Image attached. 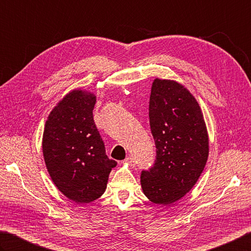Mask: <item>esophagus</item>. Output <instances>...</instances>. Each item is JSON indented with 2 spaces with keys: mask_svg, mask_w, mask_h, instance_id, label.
I'll use <instances>...</instances> for the list:
<instances>
[{
  "mask_svg": "<svg viewBox=\"0 0 251 251\" xmlns=\"http://www.w3.org/2000/svg\"><path fill=\"white\" fill-rule=\"evenodd\" d=\"M124 163H126V164H127V165H130L131 167H134L135 159H134L133 156H127V157L124 160Z\"/></svg>",
  "mask_w": 251,
  "mask_h": 251,
  "instance_id": "1",
  "label": "esophagus"
}]
</instances>
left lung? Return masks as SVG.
Segmentation results:
<instances>
[{
    "label": "left lung",
    "mask_w": 251,
    "mask_h": 251,
    "mask_svg": "<svg viewBox=\"0 0 251 251\" xmlns=\"http://www.w3.org/2000/svg\"><path fill=\"white\" fill-rule=\"evenodd\" d=\"M156 162L142 172L141 186L155 204L180 200L195 186L209 157V134L199 102L174 79L156 77L150 96Z\"/></svg>",
    "instance_id": "1"
}]
</instances>
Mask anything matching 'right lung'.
Returning <instances> with one entry per match:
<instances>
[{
  "instance_id": "add662e5",
  "label": "right lung",
  "mask_w": 251,
  "mask_h": 251,
  "mask_svg": "<svg viewBox=\"0 0 251 251\" xmlns=\"http://www.w3.org/2000/svg\"><path fill=\"white\" fill-rule=\"evenodd\" d=\"M96 95L75 88L53 107L42 135V154L55 187L78 204H86L106 191L117 162L108 158L93 119Z\"/></svg>"
}]
</instances>
